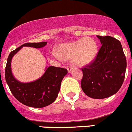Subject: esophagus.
Masks as SVG:
<instances>
[{
	"label": "esophagus",
	"mask_w": 132,
	"mask_h": 132,
	"mask_svg": "<svg viewBox=\"0 0 132 132\" xmlns=\"http://www.w3.org/2000/svg\"><path fill=\"white\" fill-rule=\"evenodd\" d=\"M73 68H74L73 65H68V66L67 67V71H68V72H71V71H72Z\"/></svg>",
	"instance_id": "obj_1"
}]
</instances>
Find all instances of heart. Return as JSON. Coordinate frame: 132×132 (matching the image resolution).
<instances>
[{"mask_svg": "<svg viewBox=\"0 0 132 132\" xmlns=\"http://www.w3.org/2000/svg\"><path fill=\"white\" fill-rule=\"evenodd\" d=\"M56 52L60 58L73 60L77 65L84 66L89 65L95 59L98 45L93 38L83 37L76 41L61 44L56 48Z\"/></svg>", "mask_w": 132, "mask_h": 132, "instance_id": "1", "label": "heart"}]
</instances>
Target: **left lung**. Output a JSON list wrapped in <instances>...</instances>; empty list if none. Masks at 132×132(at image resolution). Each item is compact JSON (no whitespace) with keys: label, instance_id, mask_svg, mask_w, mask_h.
Here are the masks:
<instances>
[{"label":"left lung","instance_id":"obj_1","mask_svg":"<svg viewBox=\"0 0 132 132\" xmlns=\"http://www.w3.org/2000/svg\"><path fill=\"white\" fill-rule=\"evenodd\" d=\"M102 46L95 60L82 68L81 88L93 99H104L114 95L123 84L126 57L120 42L111 36H100Z\"/></svg>","mask_w":132,"mask_h":132}]
</instances>
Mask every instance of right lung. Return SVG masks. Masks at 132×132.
Instances as JSON below:
<instances>
[{"instance_id":"obj_1","label":"right lung","mask_w":132,"mask_h":132,"mask_svg":"<svg viewBox=\"0 0 132 132\" xmlns=\"http://www.w3.org/2000/svg\"><path fill=\"white\" fill-rule=\"evenodd\" d=\"M46 42L26 43L10 53L5 67V77L10 91L16 100L23 104L34 108L45 107L55 100L60 89L62 79L67 70L62 67L49 66L39 79L30 83H21L14 77L11 70L12 57L23 46L39 48L46 46Z\"/></svg>"}]
</instances>
